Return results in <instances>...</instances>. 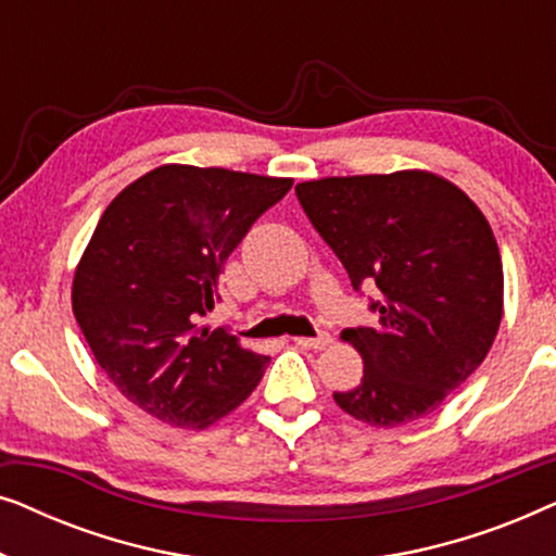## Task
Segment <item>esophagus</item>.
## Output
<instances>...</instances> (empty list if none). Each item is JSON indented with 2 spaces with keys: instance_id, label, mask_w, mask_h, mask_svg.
<instances>
[{
  "instance_id": "esophagus-1",
  "label": "esophagus",
  "mask_w": 556,
  "mask_h": 556,
  "mask_svg": "<svg viewBox=\"0 0 556 556\" xmlns=\"http://www.w3.org/2000/svg\"><path fill=\"white\" fill-rule=\"evenodd\" d=\"M293 341H295V346H301V349H324L331 344V333L321 331L318 337H295Z\"/></svg>"
}]
</instances>
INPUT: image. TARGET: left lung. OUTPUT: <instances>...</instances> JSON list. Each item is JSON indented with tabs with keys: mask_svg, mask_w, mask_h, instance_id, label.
Segmentation results:
<instances>
[{
	"mask_svg": "<svg viewBox=\"0 0 556 556\" xmlns=\"http://www.w3.org/2000/svg\"><path fill=\"white\" fill-rule=\"evenodd\" d=\"M303 212L379 324L344 329L364 359L337 405L375 428L435 413L489 354L504 314V268L483 212L430 172L301 181Z\"/></svg>",
	"mask_w": 556,
	"mask_h": 556,
	"instance_id": "1",
	"label": "left lung"
}]
</instances>
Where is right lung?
Here are the masks:
<instances>
[{
  "label": "right lung",
  "mask_w": 556,
  "mask_h": 556,
  "mask_svg": "<svg viewBox=\"0 0 556 556\" xmlns=\"http://www.w3.org/2000/svg\"><path fill=\"white\" fill-rule=\"evenodd\" d=\"M293 179L164 164L113 200L73 278V314L96 362L128 402L202 430L261 382L268 356L200 326L219 273Z\"/></svg>",
  "instance_id": "1"
}]
</instances>
